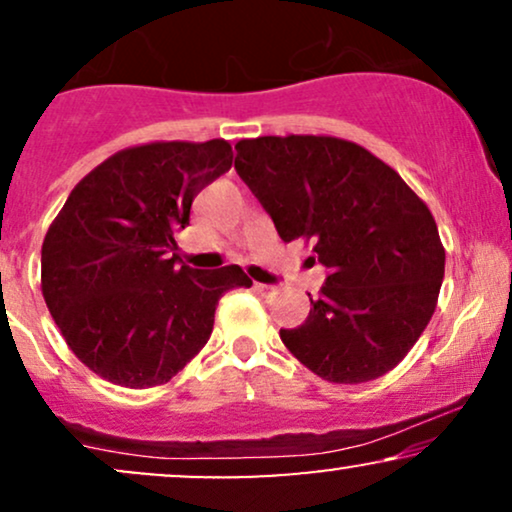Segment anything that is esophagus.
<instances>
[{
    "label": "esophagus",
    "mask_w": 512,
    "mask_h": 512,
    "mask_svg": "<svg viewBox=\"0 0 512 512\" xmlns=\"http://www.w3.org/2000/svg\"><path fill=\"white\" fill-rule=\"evenodd\" d=\"M255 289L260 291L262 296H267V298L276 296V286H272V284H255Z\"/></svg>",
    "instance_id": "34e87169"
}]
</instances>
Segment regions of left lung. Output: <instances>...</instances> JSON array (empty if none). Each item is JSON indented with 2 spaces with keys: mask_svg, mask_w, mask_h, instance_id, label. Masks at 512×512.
<instances>
[{
  "mask_svg": "<svg viewBox=\"0 0 512 512\" xmlns=\"http://www.w3.org/2000/svg\"><path fill=\"white\" fill-rule=\"evenodd\" d=\"M236 170L281 240L327 269L310 315L279 337L330 383H368L407 356L436 310L445 250L431 211L387 163L334 137L236 144Z\"/></svg>",
  "mask_w": 512,
  "mask_h": 512,
  "instance_id": "obj_1",
  "label": "left lung"
}]
</instances>
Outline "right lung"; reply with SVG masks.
<instances>
[{
	"label": "right lung",
	"mask_w": 512,
	"mask_h": 512,
	"mask_svg": "<svg viewBox=\"0 0 512 512\" xmlns=\"http://www.w3.org/2000/svg\"><path fill=\"white\" fill-rule=\"evenodd\" d=\"M233 166L231 144L156 142L93 168L43 240V296L69 349L108 383H168L209 342L226 291L252 281L231 264L192 269L175 236L192 202Z\"/></svg>",
	"instance_id": "add662e5"
}]
</instances>
